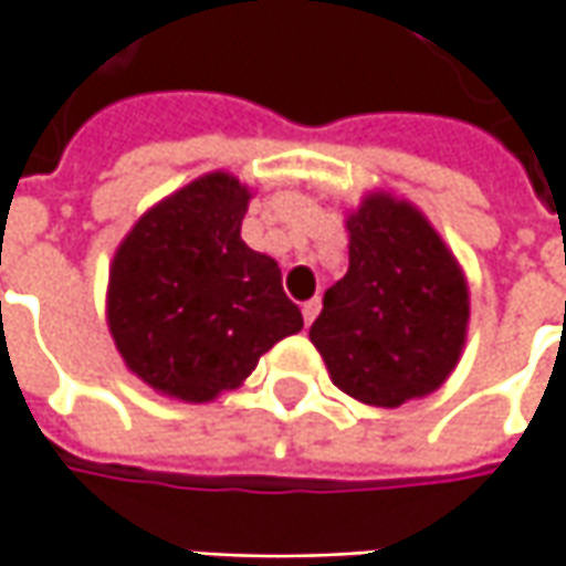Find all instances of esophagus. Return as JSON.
Masks as SVG:
<instances>
[{
	"label": "esophagus",
	"mask_w": 566,
	"mask_h": 566,
	"mask_svg": "<svg viewBox=\"0 0 566 566\" xmlns=\"http://www.w3.org/2000/svg\"><path fill=\"white\" fill-rule=\"evenodd\" d=\"M317 312H321V298H308V302H305V305H302V317H305V324H312V321H315L317 317Z\"/></svg>",
	"instance_id": "1"
}]
</instances>
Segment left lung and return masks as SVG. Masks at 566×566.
Wrapping results in <instances>:
<instances>
[{"label": "left lung", "mask_w": 566, "mask_h": 566, "mask_svg": "<svg viewBox=\"0 0 566 566\" xmlns=\"http://www.w3.org/2000/svg\"><path fill=\"white\" fill-rule=\"evenodd\" d=\"M346 232L349 271L324 293L308 337L353 400H422L463 356L467 273L422 210L390 191H368L346 213Z\"/></svg>", "instance_id": "1"}]
</instances>
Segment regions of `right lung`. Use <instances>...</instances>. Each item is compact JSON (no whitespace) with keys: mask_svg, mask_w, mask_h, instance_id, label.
Listing matches in <instances>:
<instances>
[{"mask_svg":"<svg viewBox=\"0 0 566 566\" xmlns=\"http://www.w3.org/2000/svg\"><path fill=\"white\" fill-rule=\"evenodd\" d=\"M249 201L232 172H207L150 207L113 254V343L125 368L169 400H217L302 331L276 261L242 242Z\"/></svg>","mask_w":566,"mask_h":566,"instance_id":"add662e5","label":"right lung"}]
</instances>
